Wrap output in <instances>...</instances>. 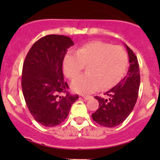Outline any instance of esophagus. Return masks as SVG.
Listing matches in <instances>:
<instances>
[{"instance_id":"34e87169","label":"esophagus","mask_w":160,"mask_h":160,"mask_svg":"<svg viewBox=\"0 0 160 160\" xmlns=\"http://www.w3.org/2000/svg\"><path fill=\"white\" fill-rule=\"evenodd\" d=\"M82 97H83V99H84V100H87V101H88V100L90 99V98H92L91 96H87V95H83V96H82Z\"/></svg>"}]
</instances>
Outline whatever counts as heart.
Instances as JSON below:
<instances>
[{
  "instance_id": "obj_1",
  "label": "heart",
  "mask_w": 160,
  "mask_h": 160,
  "mask_svg": "<svg viewBox=\"0 0 160 160\" xmlns=\"http://www.w3.org/2000/svg\"><path fill=\"white\" fill-rule=\"evenodd\" d=\"M128 65V54L122 46L93 41L77 48L76 53H67L62 69L66 77L73 80L88 66V73L77 77L71 88L77 93H90L99 88L106 90L115 86L125 75Z\"/></svg>"
}]
</instances>
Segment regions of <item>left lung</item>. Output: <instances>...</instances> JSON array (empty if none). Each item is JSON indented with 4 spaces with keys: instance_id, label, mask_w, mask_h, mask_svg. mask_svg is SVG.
<instances>
[{
    "instance_id": "8db88e82",
    "label": "left lung",
    "mask_w": 160,
    "mask_h": 160,
    "mask_svg": "<svg viewBox=\"0 0 160 160\" xmlns=\"http://www.w3.org/2000/svg\"><path fill=\"white\" fill-rule=\"evenodd\" d=\"M129 58V69L126 76L105 93L108 98L95 96L99 108L92 114V118L100 125L113 128L122 124L133 110L138 98L140 85L138 62L133 51L125 45Z\"/></svg>"
}]
</instances>
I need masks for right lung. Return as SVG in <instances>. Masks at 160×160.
<instances>
[{
	"instance_id": "1",
	"label": "right lung",
	"mask_w": 160,
	"mask_h": 160,
	"mask_svg": "<svg viewBox=\"0 0 160 160\" xmlns=\"http://www.w3.org/2000/svg\"><path fill=\"white\" fill-rule=\"evenodd\" d=\"M73 44L68 36L46 35L34 43L25 57L22 92L32 115L44 126L60 125L79 98L67 91L62 73L64 56Z\"/></svg>"
}]
</instances>
